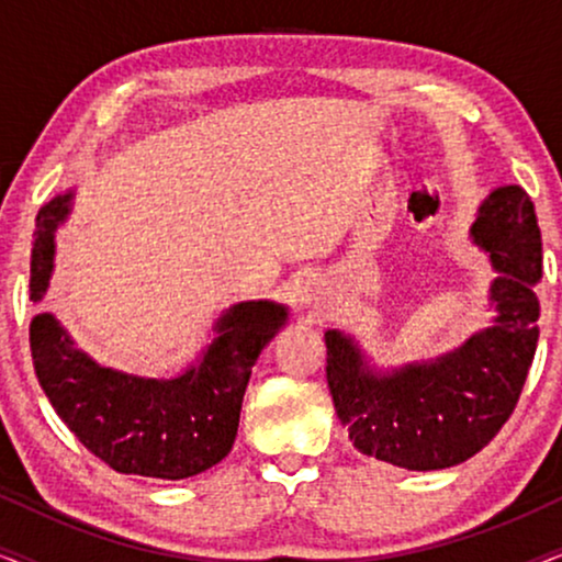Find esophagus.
Wrapping results in <instances>:
<instances>
[{"label":"esophagus","instance_id":"esophagus-1","mask_svg":"<svg viewBox=\"0 0 562 562\" xmlns=\"http://www.w3.org/2000/svg\"><path fill=\"white\" fill-rule=\"evenodd\" d=\"M317 283H312V281H306L304 286H299V304H304V306H310V304H317Z\"/></svg>","mask_w":562,"mask_h":562}]
</instances>
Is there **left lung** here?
Wrapping results in <instances>:
<instances>
[{
	"mask_svg": "<svg viewBox=\"0 0 562 562\" xmlns=\"http://www.w3.org/2000/svg\"><path fill=\"white\" fill-rule=\"evenodd\" d=\"M473 240L502 273L491 283L494 327L463 348L394 373H375L348 337L329 329L327 386L335 412L368 458L406 471H440L475 456L512 417L537 350L542 240L525 189L481 204Z\"/></svg>",
	"mask_w": 562,
	"mask_h": 562,
	"instance_id": "8db88e82",
	"label": "left lung"
}]
</instances>
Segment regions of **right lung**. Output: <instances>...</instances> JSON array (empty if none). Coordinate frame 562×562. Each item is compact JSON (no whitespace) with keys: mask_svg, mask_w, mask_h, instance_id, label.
I'll return each instance as SVG.
<instances>
[{"mask_svg":"<svg viewBox=\"0 0 562 562\" xmlns=\"http://www.w3.org/2000/svg\"><path fill=\"white\" fill-rule=\"evenodd\" d=\"M71 194L37 212L30 299L41 302L53 268V233ZM286 322L273 302L229 306L196 366L171 381L137 379L97 366L68 340L53 314L30 322V350L41 386L91 456L117 473L179 481L217 465L233 450L243 394L263 345Z\"/></svg>","mask_w":562,"mask_h":562,"instance_id":"add662e5","label":"right lung"}]
</instances>
